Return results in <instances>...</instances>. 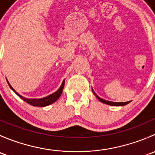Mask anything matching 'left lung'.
Returning a JSON list of instances; mask_svg holds the SVG:
<instances>
[{
	"label": "left lung",
	"instance_id": "obj_1",
	"mask_svg": "<svg viewBox=\"0 0 155 155\" xmlns=\"http://www.w3.org/2000/svg\"><path fill=\"white\" fill-rule=\"evenodd\" d=\"M92 91H93V93H94V94L95 95V96L97 97V99L99 100L100 101H101V102H102V103H104V104H108V105H110V106H115V107H120V106H125V105H127V104H129L130 102V101H127V102H112V101H106V100H104V99H102V98H101V97H99L97 96V95L96 94H95V92L94 91H93V89H92Z\"/></svg>",
	"mask_w": 155,
	"mask_h": 155
}]
</instances>
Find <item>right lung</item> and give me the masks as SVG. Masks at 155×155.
<instances>
[{
  "label": "right lung",
  "mask_w": 155,
  "mask_h": 155,
  "mask_svg": "<svg viewBox=\"0 0 155 155\" xmlns=\"http://www.w3.org/2000/svg\"><path fill=\"white\" fill-rule=\"evenodd\" d=\"M7 83H8L9 86L10 87V88L12 89V90L13 91L15 92V93L16 94L18 95L20 98H21L23 101H25L26 103L29 104L30 105L34 106V107H46V106H48V105H50V104L54 103L58 99L59 97H60L62 91H63L64 87V80L63 82H62L61 85V87H59L58 90L57 91L54 92V93L48 95V96L46 97H44V98H41V99H28V98H25V97H24L21 96V95L18 94L17 93V92L15 91L13 88H12V87L11 86L10 84L9 83L8 80H7Z\"/></svg>",
  "instance_id": "obj_1"
}]
</instances>
